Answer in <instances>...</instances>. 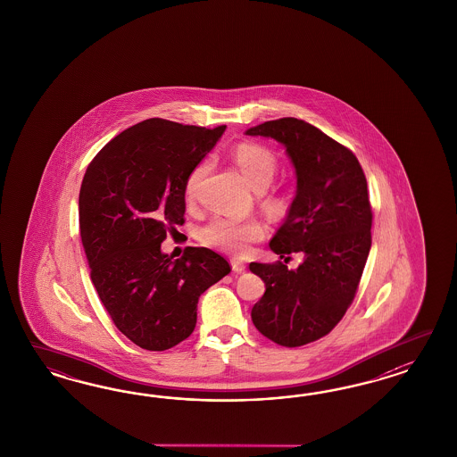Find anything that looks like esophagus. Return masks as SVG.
I'll list each match as a JSON object with an SVG mask.
<instances>
[{"label": "esophagus", "instance_id": "34e87169", "mask_svg": "<svg viewBox=\"0 0 457 457\" xmlns=\"http://www.w3.org/2000/svg\"><path fill=\"white\" fill-rule=\"evenodd\" d=\"M231 268L235 273H243L246 270V264L241 263V262H231Z\"/></svg>", "mask_w": 457, "mask_h": 457}]
</instances>
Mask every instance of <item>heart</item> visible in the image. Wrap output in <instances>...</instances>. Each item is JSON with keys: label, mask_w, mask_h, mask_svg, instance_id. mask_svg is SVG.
<instances>
[{"label": "heart", "mask_w": 457, "mask_h": 457, "mask_svg": "<svg viewBox=\"0 0 457 457\" xmlns=\"http://www.w3.org/2000/svg\"><path fill=\"white\" fill-rule=\"evenodd\" d=\"M236 166L243 172L245 179L248 180L253 189H264L277 172V157L271 151L258 144H239L231 154ZM208 170L206 164H199L189 174L186 180V195L193 199L199 187V182L204 178ZM270 208L273 211H281L285 203L278 197L268 201ZM264 235L263 224L254 220L249 221H235L229 218H214L201 229L203 241L212 246L229 253L233 256H245L253 243L260 241Z\"/></svg>", "instance_id": "b5f03b06"}]
</instances>
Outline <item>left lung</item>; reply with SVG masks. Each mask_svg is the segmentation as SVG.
<instances>
[{"mask_svg":"<svg viewBox=\"0 0 457 457\" xmlns=\"http://www.w3.org/2000/svg\"><path fill=\"white\" fill-rule=\"evenodd\" d=\"M246 136L278 140L296 170V195L270 248L285 262L302 252L304 263H251L266 285L251 320L278 345L315 342L344 319L359 288L372 246V208L359 159L320 129L295 117L251 127Z\"/></svg>","mask_w":457,"mask_h":457,"instance_id":"left-lung-1","label":"left lung"}]
</instances>
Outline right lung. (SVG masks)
Listing matches in <instances>:
<instances>
[{
    "label": "right lung",
    "instance_id": "obj_1",
    "mask_svg": "<svg viewBox=\"0 0 457 457\" xmlns=\"http://www.w3.org/2000/svg\"><path fill=\"white\" fill-rule=\"evenodd\" d=\"M224 129L147 119L105 144L83 176L90 278L115 327L140 348L162 352L186 340L199 296L231 271L212 249L189 246L179 260L161 251L184 224L186 180Z\"/></svg>",
    "mask_w": 457,
    "mask_h": 457
}]
</instances>
